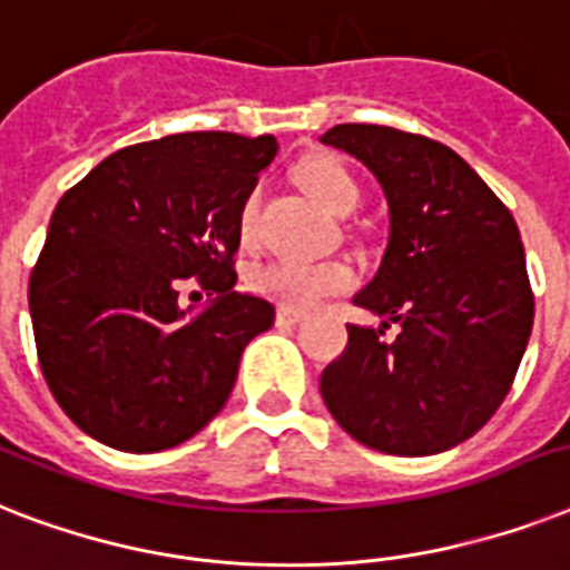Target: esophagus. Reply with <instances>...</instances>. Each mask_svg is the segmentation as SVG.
<instances>
[{"instance_id": "34e87169", "label": "esophagus", "mask_w": 570, "mask_h": 570, "mask_svg": "<svg viewBox=\"0 0 570 570\" xmlns=\"http://www.w3.org/2000/svg\"><path fill=\"white\" fill-rule=\"evenodd\" d=\"M303 317H306V312H299V308H285V306H282L279 312H276V323H279V326H297V323L303 321Z\"/></svg>"}]
</instances>
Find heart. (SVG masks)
<instances>
[{
	"label": "heart",
	"instance_id": "1",
	"mask_svg": "<svg viewBox=\"0 0 570 570\" xmlns=\"http://www.w3.org/2000/svg\"><path fill=\"white\" fill-rule=\"evenodd\" d=\"M297 179L332 214H350L362 199L356 173L335 156H314L303 161ZM238 240L244 247L256 240V194H249L238 212ZM350 285H353V271L344 262L276 258L249 273V288L285 308H312L323 297L341 294Z\"/></svg>",
	"mask_w": 570,
	"mask_h": 570
}]
</instances>
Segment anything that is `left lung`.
I'll list each match as a JSON object with an SVG mask.
<instances>
[{
    "label": "left lung",
    "mask_w": 570,
    "mask_h": 570,
    "mask_svg": "<svg viewBox=\"0 0 570 570\" xmlns=\"http://www.w3.org/2000/svg\"><path fill=\"white\" fill-rule=\"evenodd\" d=\"M323 144L380 179L391 235L353 303L382 323H347V350L321 376L332 417L364 448L432 456L471 439L507 400L532 332L518 223L471 164L412 131L344 122ZM399 338H381L390 323Z\"/></svg>",
    "instance_id": "obj_1"
}]
</instances>
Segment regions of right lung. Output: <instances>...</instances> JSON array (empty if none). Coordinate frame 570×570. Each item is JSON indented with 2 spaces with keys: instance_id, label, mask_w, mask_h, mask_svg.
<instances>
[{
  "instance_id": "1",
  "label": "right lung",
  "mask_w": 570,
  "mask_h": 570,
  "mask_svg": "<svg viewBox=\"0 0 570 570\" xmlns=\"http://www.w3.org/2000/svg\"><path fill=\"white\" fill-rule=\"evenodd\" d=\"M276 138L185 131L117 149L55 206L29 279L38 362L81 432L126 453L197 435L226 406L273 306L238 294V212ZM194 275L215 299L178 306Z\"/></svg>"
}]
</instances>
